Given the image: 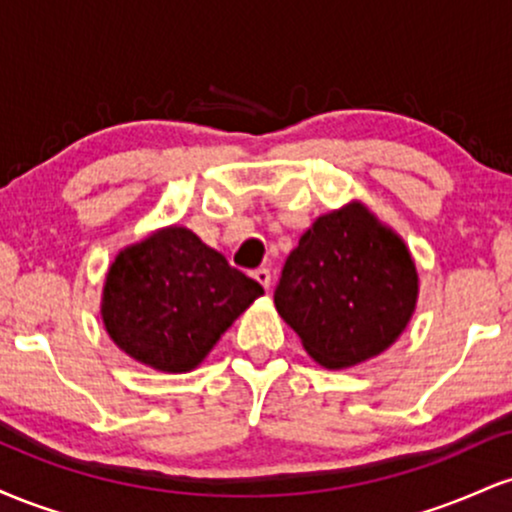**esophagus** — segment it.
Returning a JSON list of instances; mask_svg holds the SVG:
<instances>
[{"mask_svg": "<svg viewBox=\"0 0 512 512\" xmlns=\"http://www.w3.org/2000/svg\"><path fill=\"white\" fill-rule=\"evenodd\" d=\"M252 279H255L260 286H264V289H269V284H272V272L260 267V269H255V272H252Z\"/></svg>", "mask_w": 512, "mask_h": 512, "instance_id": "obj_1", "label": "esophagus"}]
</instances>
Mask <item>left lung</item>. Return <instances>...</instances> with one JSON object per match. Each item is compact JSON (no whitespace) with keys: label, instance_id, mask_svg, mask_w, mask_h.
<instances>
[{"label":"left lung","instance_id":"8db88e82","mask_svg":"<svg viewBox=\"0 0 512 512\" xmlns=\"http://www.w3.org/2000/svg\"><path fill=\"white\" fill-rule=\"evenodd\" d=\"M419 293L407 245L361 204L320 216L286 257L274 305L310 356L346 368L407 327Z\"/></svg>","mask_w":512,"mask_h":512}]
</instances>
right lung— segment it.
I'll use <instances>...</instances> for the list:
<instances>
[{
  "mask_svg": "<svg viewBox=\"0 0 512 512\" xmlns=\"http://www.w3.org/2000/svg\"><path fill=\"white\" fill-rule=\"evenodd\" d=\"M264 289L187 228H163L122 250L103 291L113 342L146 366L185 373Z\"/></svg>",
  "mask_w": 512,
  "mask_h": 512,
  "instance_id": "add662e5",
  "label": "right lung"
}]
</instances>
